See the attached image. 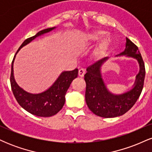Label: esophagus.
<instances>
[{
	"label": "esophagus",
	"mask_w": 152,
	"mask_h": 152,
	"mask_svg": "<svg viewBox=\"0 0 152 152\" xmlns=\"http://www.w3.org/2000/svg\"><path fill=\"white\" fill-rule=\"evenodd\" d=\"M85 74V70L83 69H80L79 70H78V76H80V77H83V76H84Z\"/></svg>",
	"instance_id": "esophagus-1"
}]
</instances>
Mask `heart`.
I'll use <instances>...</instances> for the list:
<instances>
[{
    "mask_svg": "<svg viewBox=\"0 0 152 152\" xmlns=\"http://www.w3.org/2000/svg\"><path fill=\"white\" fill-rule=\"evenodd\" d=\"M104 34H105V32L102 31H96L90 32L84 36L83 41L86 44H91L100 39ZM110 43H111V39L109 37H106L102 39L98 44V46H96V48L94 49L93 53L94 56L96 58H103L106 55Z\"/></svg>",
    "mask_w": 152,
    "mask_h": 152,
    "instance_id": "heart-1",
    "label": "heart"
}]
</instances>
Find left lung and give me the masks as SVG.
Instances as JSON below:
<instances>
[{"label": "left lung", "instance_id": "left-lung-1", "mask_svg": "<svg viewBox=\"0 0 152 152\" xmlns=\"http://www.w3.org/2000/svg\"><path fill=\"white\" fill-rule=\"evenodd\" d=\"M126 40V48L120 55L133 57L140 65V71L132 90L121 95H114L106 89L101 76L100 67L107 57L90 65L84 75L86 84L85 99L87 106L94 114L101 117L114 118L124 114L137 102L144 87L146 71L142 56L138 47L128 38Z\"/></svg>", "mask_w": 152, "mask_h": 152}]
</instances>
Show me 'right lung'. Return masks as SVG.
<instances>
[{
	"mask_svg": "<svg viewBox=\"0 0 152 152\" xmlns=\"http://www.w3.org/2000/svg\"><path fill=\"white\" fill-rule=\"evenodd\" d=\"M53 28H49L44 29L39 31L32 37L26 39L21 46L19 47L16 53L23 46L30 43L35 38L45 33L49 32ZM15 55L11 64L10 81L12 91L19 105L31 114L41 117H49L56 114L62 109L65 104L66 91L70 86L73 80L78 76V69H76L73 71L63 72L53 83V86H50L48 90L43 93L38 94H29L20 88L14 79L13 61Z\"/></svg>",
	"mask_w": 152,
	"mask_h": 152,
	"instance_id": "right-lung-1",
	"label": "right lung"
}]
</instances>
